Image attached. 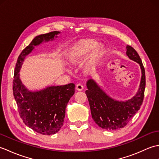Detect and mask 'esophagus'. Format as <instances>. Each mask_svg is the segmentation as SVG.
Returning a JSON list of instances; mask_svg holds the SVG:
<instances>
[{"label":"esophagus","mask_w":159,"mask_h":159,"mask_svg":"<svg viewBox=\"0 0 159 159\" xmlns=\"http://www.w3.org/2000/svg\"><path fill=\"white\" fill-rule=\"evenodd\" d=\"M76 89L79 91H82L84 89V87L81 83H78L76 85Z\"/></svg>","instance_id":"34e87169"}]
</instances>
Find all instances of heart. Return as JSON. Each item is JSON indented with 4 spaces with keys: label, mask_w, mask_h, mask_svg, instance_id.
<instances>
[{
    "label": "heart",
    "mask_w": 159,
    "mask_h": 159,
    "mask_svg": "<svg viewBox=\"0 0 159 159\" xmlns=\"http://www.w3.org/2000/svg\"><path fill=\"white\" fill-rule=\"evenodd\" d=\"M96 41L93 39H82L75 43L68 52L67 59L71 63H75L80 60L82 57L88 53L91 50L96 46ZM104 52V48L102 45H98L96 46L90 57L88 63L87 64V69H90L95 65L97 60L101 56L103 55Z\"/></svg>",
    "instance_id": "b5f03b06"
}]
</instances>
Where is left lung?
<instances>
[{
    "label": "left lung",
    "mask_w": 159,
    "mask_h": 159,
    "mask_svg": "<svg viewBox=\"0 0 159 159\" xmlns=\"http://www.w3.org/2000/svg\"><path fill=\"white\" fill-rule=\"evenodd\" d=\"M126 49V55L130 59L139 63L142 73L139 89L135 96L126 102H118L108 96L93 80L90 79L87 83V90L85 93L93 120L100 127L108 130L126 126L139 110L143 101L146 88L144 67L139 55L134 48L127 46Z\"/></svg>",
    "instance_id": "obj_1"
}]
</instances>
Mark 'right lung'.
<instances>
[{
  "label": "right lung",
  "mask_w": 159,
  "mask_h": 159,
  "mask_svg": "<svg viewBox=\"0 0 159 159\" xmlns=\"http://www.w3.org/2000/svg\"><path fill=\"white\" fill-rule=\"evenodd\" d=\"M59 31H52L35 37L19 55L14 70L13 93L19 115L28 127L42 134L57 133L63 124L66 108L75 92V85L48 87L39 92H31L20 81L19 74L25 57L43 41L53 39Z\"/></svg>",
  "instance_id": "right-lung-1"
}]
</instances>
